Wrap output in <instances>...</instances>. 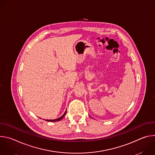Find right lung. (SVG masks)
I'll return each instance as SVG.
<instances>
[{"instance_id":"1","label":"right lung","mask_w":155,"mask_h":155,"mask_svg":"<svg viewBox=\"0 0 155 155\" xmlns=\"http://www.w3.org/2000/svg\"><path fill=\"white\" fill-rule=\"evenodd\" d=\"M65 114H66V111L65 112V113L64 114V115H63L62 116H61V117L58 118V119H55V120H46V121H50V122H54V121H60V120H61L64 117Z\"/></svg>"}]
</instances>
